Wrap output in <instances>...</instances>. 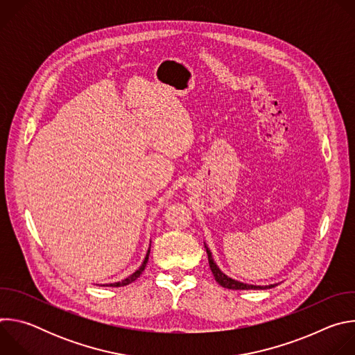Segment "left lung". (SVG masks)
<instances>
[{"mask_svg": "<svg viewBox=\"0 0 355 355\" xmlns=\"http://www.w3.org/2000/svg\"><path fill=\"white\" fill-rule=\"evenodd\" d=\"M205 248H207V254H208V261H209V267H211V271L216 279V282L219 285H222L223 288H227V289H268V288H274L275 285H266V286H260V285H248V284H243L240 281H236V279H232L229 278L227 275H225L219 267L216 266V263L212 259V252L211 250L208 248V245L205 244Z\"/></svg>", "mask_w": 355, "mask_h": 355, "instance_id": "obj_1", "label": "left lung"}]
</instances>
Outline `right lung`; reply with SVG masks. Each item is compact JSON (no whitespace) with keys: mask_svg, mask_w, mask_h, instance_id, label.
I'll return each mask as SVG.
<instances>
[{"mask_svg":"<svg viewBox=\"0 0 355 355\" xmlns=\"http://www.w3.org/2000/svg\"><path fill=\"white\" fill-rule=\"evenodd\" d=\"M148 254H150V248L147 250V254H146V257H144L143 264H141V266L139 267V270H136L130 277L125 278V279H123V281H121V282H115V284H110V285H104V286H125V285H129L130 282H133L135 279H137V278L140 277V274L143 272V270H144V267H146L147 261H148Z\"/></svg>","mask_w":355,"mask_h":355,"instance_id":"right-lung-1","label":"right lung"}]
</instances>
